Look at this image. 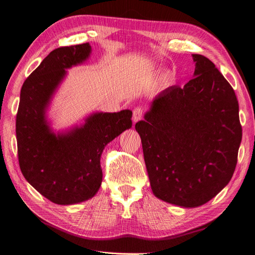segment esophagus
<instances>
[{"instance_id": "1", "label": "esophagus", "mask_w": 255, "mask_h": 255, "mask_svg": "<svg viewBox=\"0 0 255 255\" xmlns=\"http://www.w3.org/2000/svg\"><path fill=\"white\" fill-rule=\"evenodd\" d=\"M142 116H143V109L140 108V107L135 108L134 110H133V113H132V121H133V123L139 122L142 119Z\"/></svg>"}]
</instances>
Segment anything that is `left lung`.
<instances>
[{"label":"left lung","instance_id":"8db88e82","mask_svg":"<svg viewBox=\"0 0 255 255\" xmlns=\"http://www.w3.org/2000/svg\"><path fill=\"white\" fill-rule=\"evenodd\" d=\"M192 57L193 78L158 94L135 124L152 193L186 208L230 183L243 136L233 87L207 57Z\"/></svg>","mask_w":255,"mask_h":255}]
</instances>
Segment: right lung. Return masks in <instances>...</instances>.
I'll return each instance as SVG.
<instances>
[{
  "label": "right lung",
  "instance_id": "right-lung-1",
  "mask_svg": "<svg viewBox=\"0 0 255 255\" xmlns=\"http://www.w3.org/2000/svg\"><path fill=\"white\" fill-rule=\"evenodd\" d=\"M90 43L50 52L21 89L16 120L18 159L28 184L59 205L92 199L103 181L100 157L108 143L132 126V112H95L82 125L54 132L47 120L51 99L67 69L84 63Z\"/></svg>",
  "mask_w": 255,
  "mask_h": 255
}]
</instances>
